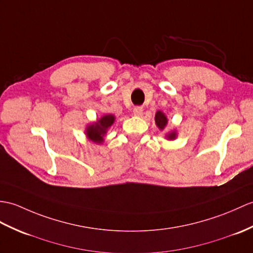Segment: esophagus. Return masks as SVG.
<instances>
[{
    "mask_svg": "<svg viewBox=\"0 0 253 253\" xmlns=\"http://www.w3.org/2000/svg\"><path fill=\"white\" fill-rule=\"evenodd\" d=\"M142 111H143V109L141 107H134L133 108V114L137 115V116H140V115H142Z\"/></svg>",
    "mask_w": 253,
    "mask_h": 253,
    "instance_id": "1",
    "label": "esophagus"
}]
</instances>
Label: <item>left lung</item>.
I'll list each match as a JSON object with an SVG mask.
<instances>
[{"mask_svg": "<svg viewBox=\"0 0 253 253\" xmlns=\"http://www.w3.org/2000/svg\"><path fill=\"white\" fill-rule=\"evenodd\" d=\"M155 122H156V125L157 127L161 129V130H163L164 128H165L166 124H167V117L165 116V114H164L163 112H161V111H157V113L155 115ZM169 139H174L175 138V132H170L168 136H167Z\"/></svg>", "mask_w": 253, "mask_h": 253, "instance_id": "1", "label": "left lung"}]
</instances>
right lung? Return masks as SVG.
I'll list each match as a JSON object with an SVG mask.
<instances>
[{"label":"right lung","instance_id":"1","mask_svg":"<svg viewBox=\"0 0 253 253\" xmlns=\"http://www.w3.org/2000/svg\"><path fill=\"white\" fill-rule=\"evenodd\" d=\"M114 116L112 114H108L101 117L97 123L87 127V137L89 138L92 142L101 143L103 141L104 133L107 132L108 128L113 124Z\"/></svg>","mask_w":253,"mask_h":253}]
</instances>
